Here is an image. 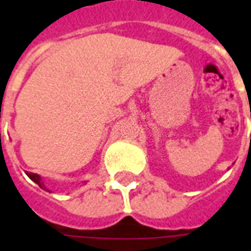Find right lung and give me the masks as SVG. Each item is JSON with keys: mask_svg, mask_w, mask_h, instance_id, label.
I'll return each mask as SVG.
<instances>
[{"mask_svg": "<svg viewBox=\"0 0 251 251\" xmlns=\"http://www.w3.org/2000/svg\"><path fill=\"white\" fill-rule=\"evenodd\" d=\"M26 175L29 176V179H32L33 181H35L36 184H39V187H41V188H46V187H44V184H43V181H41L40 176H39V175L32 174V172H29V174H26Z\"/></svg>", "mask_w": 251, "mask_h": 251, "instance_id": "right-lung-1", "label": "right lung"}]
</instances>
